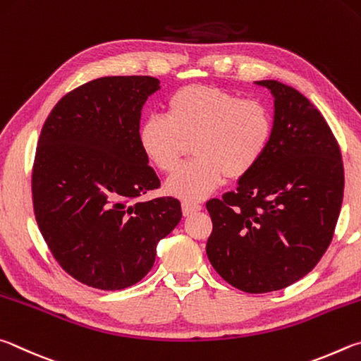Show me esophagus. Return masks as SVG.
Masks as SVG:
<instances>
[{
    "label": "esophagus",
    "mask_w": 361,
    "mask_h": 361,
    "mask_svg": "<svg viewBox=\"0 0 361 361\" xmlns=\"http://www.w3.org/2000/svg\"><path fill=\"white\" fill-rule=\"evenodd\" d=\"M200 209L201 206L198 203H192V201H184V203H182V212H184V216H190V214Z\"/></svg>",
    "instance_id": "34e87169"
}]
</instances>
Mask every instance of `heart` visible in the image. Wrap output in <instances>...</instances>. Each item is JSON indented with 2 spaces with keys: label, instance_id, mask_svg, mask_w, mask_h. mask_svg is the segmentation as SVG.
Here are the masks:
<instances>
[{
  "label": "heart",
  "instance_id": "obj_1",
  "mask_svg": "<svg viewBox=\"0 0 361 361\" xmlns=\"http://www.w3.org/2000/svg\"><path fill=\"white\" fill-rule=\"evenodd\" d=\"M274 133L269 107L216 87L188 85L171 94L166 116H150L137 128L144 157L173 173L192 142L195 158L168 180V192L188 201L204 198L224 177L238 180L257 168Z\"/></svg>",
  "mask_w": 361,
  "mask_h": 361
}]
</instances>
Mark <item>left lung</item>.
<instances>
[{"label": "left lung", "instance_id": "8db88e82", "mask_svg": "<svg viewBox=\"0 0 361 361\" xmlns=\"http://www.w3.org/2000/svg\"><path fill=\"white\" fill-rule=\"evenodd\" d=\"M274 94V133L257 168L236 190L206 203L214 269L247 293L286 288L305 277L330 245L344 197L339 144L305 94L258 80Z\"/></svg>", "mask_w": 361, "mask_h": 361}]
</instances>
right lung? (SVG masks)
<instances>
[{
	"label": "right lung",
	"instance_id": "add662e5",
	"mask_svg": "<svg viewBox=\"0 0 361 361\" xmlns=\"http://www.w3.org/2000/svg\"><path fill=\"white\" fill-rule=\"evenodd\" d=\"M150 75H111L66 93L42 125L31 173L35 217L60 267L99 290L135 286L182 217L137 142Z\"/></svg>",
	"mask_w": 361,
	"mask_h": 361
}]
</instances>
